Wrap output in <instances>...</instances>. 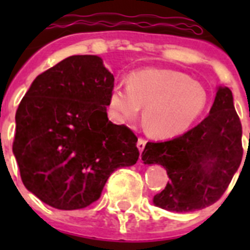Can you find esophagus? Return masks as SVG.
Masks as SVG:
<instances>
[{
    "mask_svg": "<svg viewBox=\"0 0 250 250\" xmlns=\"http://www.w3.org/2000/svg\"><path fill=\"white\" fill-rule=\"evenodd\" d=\"M146 143H147L146 139L139 138V140H138V149L140 150V152L145 149V145H146Z\"/></svg>",
    "mask_w": 250,
    "mask_h": 250,
    "instance_id": "obj_1",
    "label": "esophagus"
}]
</instances>
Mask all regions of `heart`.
I'll use <instances>...</instances> for the list:
<instances>
[{
  "label": "heart",
  "instance_id": "1",
  "mask_svg": "<svg viewBox=\"0 0 250 250\" xmlns=\"http://www.w3.org/2000/svg\"><path fill=\"white\" fill-rule=\"evenodd\" d=\"M207 91L188 75L173 70L146 68L131 72L127 86L116 83L109 95V109L118 123H130L144 107V124L152 136L174 138L199 118Z\"/></svg>",
  "mask_w": 250,
  "mask_h": 250
}]
</instances>
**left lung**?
Segmentation results:
<instances>
[{
  "mask_svg": "<svg viewBox=\"0 0 250 250\" xmlns=\"http://www.w3.org/2000/svg\"><path fill=\"white\" fill-rule=\"evenodd\" d=\"M243 156L242 124L233 94L219 87L207 118L183 135L163 143H147L141 159L160 164L169 182L154 196V204L176 213L199 210L224 194Z\"/></svg>",
  "mask_w": 250,
  "mask_h": 250,
  "instance_id": "1",
  "label": "left lung"
}]
</instances>
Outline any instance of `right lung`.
<instances>
[{
  "mask_svg": "<svg viewBox=\"0 0 250 250\" xmlns=\"http://www.w3.org/2000/svg\"><path fill=\"white\" fill-rule=\"evenodd\" d=\"M112 87L100 57L75 55L40 74L20 103L13 154L26 189L50 207H89L115 170L138 161L135 134L107 119Z\"/></svg>",
  "mask_w": 250,
  "mask_h": 250,
  "instance_id": "right-lung-1",
  "label": "right lung"
}]
</instances>
